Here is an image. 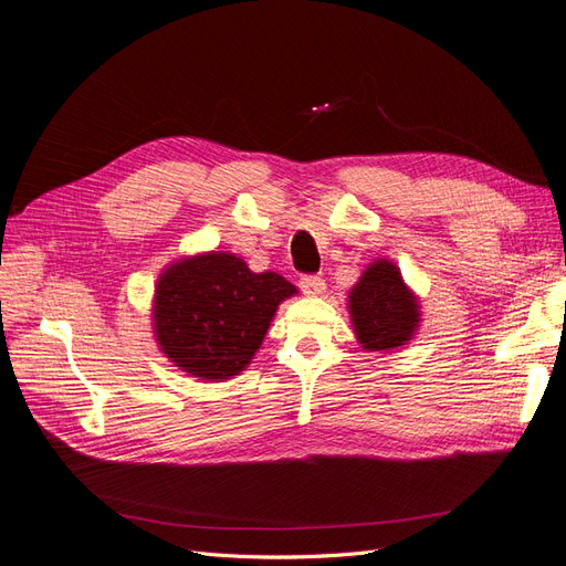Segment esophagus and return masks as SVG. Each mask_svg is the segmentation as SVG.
Wrapping results in <instances>:
<instances>
[{
    "mask_svg": "<svg viewBox=\"0 0 566 566\" xmlns=\"http://www.w3.org/2000/svg\"><path fill=\"white\" fill-rule=\"evenodd\" d=\"M300 287L306 297H321L323 292L327 290V283L321 276H304L300 281Z\"/></svg>",
    "mask_w": 566,
    "mask_h": 566,
    "instance_id": "34e87169",
    "label": "esophagus"
}]
</instances>
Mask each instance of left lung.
Segmentation results:
<instances>
[{"label": "left lung", "mask_w": 566, "mask_h": 566, "mask_svg": "<svg viewBox=\"0 0 566 566\" xmlns=\"http://www.w3.org/2000/svg\"><path fill=\"white\" fill-rule=\"evenodd\" d=\"M348 315L357 344L367 353L399 350L420 329L422 311L392 260L378 258L348 292Z\"/></svg>", "instance_id": "1"}]
</instances>
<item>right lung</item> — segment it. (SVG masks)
I'll return each mask as SVG.
<instances>
[{"mask_svg":"<svg viewBox=\"0 0 566 566\" xmlns=\"http://www.w3.org/2000/svg\"><path fill=\"white\" fill-rule=\"evenodd\" d=\"M295 295L276 271L255 274L234 253L180 258L155 283V342L188 376L228 380L251 365L281 302Z\"/></svg>","mask_w":566,"mask_h":566,"instance_id":"obj_1","label":"right lung"}]
</instances>
